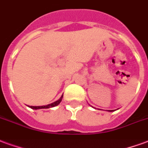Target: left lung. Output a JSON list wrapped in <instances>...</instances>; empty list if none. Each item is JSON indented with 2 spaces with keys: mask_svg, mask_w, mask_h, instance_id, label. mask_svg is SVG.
Masks as SVG:
<instances>
[{
  "mask_svg": "<svg viewBox=\"0 0 148 148\" xmlns=\"http://www.w3.org/2000/svg\"><path fill=\"white\" fill-rule=\"evenodd\" d=\"M109 111H110V112H111V111H113V110H109Z\"/></svg>",
  "mask_w": 148,
  "mask_h": 148,
  "instance_id": "1",
  "label": "left lung"
}]
</instances>
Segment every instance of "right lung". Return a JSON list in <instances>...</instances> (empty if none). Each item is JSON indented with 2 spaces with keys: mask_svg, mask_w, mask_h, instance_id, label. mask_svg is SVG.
I'll list each match as a JSON object with an SVG mask.
<instances>
[{
  "mask_svg": "<svg viewBox=\"0 0 148 148\" xmlns=\"http://www.w3.org/2000/svg\"><path fill=\"white\" fill-rule=\"evenodd\" d=\"M62 98L63 96H61V98L58 101H56V102H53L51 104H49V105L47 106H29V107H31V109H33V110H38V109H49L51 108V107H54L56 106H58L60 102H61V100H62Z\"/></svg>",
  "mask_w": 148,
  "mask_h": 148,
  "instance_id": "right-lung-1",
  "label": "right lung"
}]
</instances>
